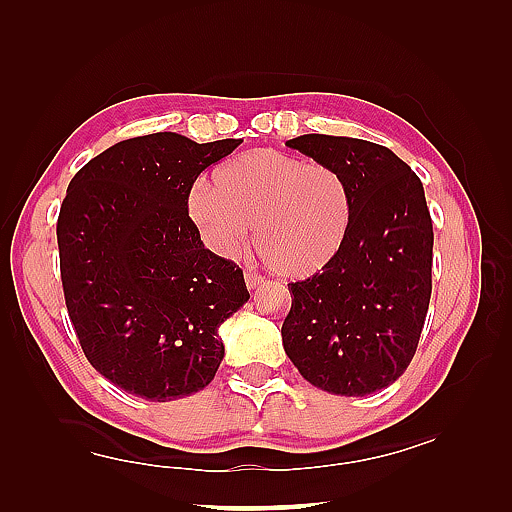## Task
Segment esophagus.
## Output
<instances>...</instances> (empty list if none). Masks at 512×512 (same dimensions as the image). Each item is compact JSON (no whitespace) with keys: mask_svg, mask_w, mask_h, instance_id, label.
I'll return each mask as SVG.
<instances>
[{"mask_svg":"<svg viewBox=\"0 0 512 512\" xmlns=\"http://www.w3.org/2000/svg\"><path fill=\"white\" fill-rule=\"evenodd\" d=\"M244 281H246V288H248V290H257L259 286L264 284V279L259 277V275H255V273H250V270L244 275Z\"/></svg>","mask_w":512,"mask_h":512,"instance_id":"obj_1","label":"esophagus"}]
</instances>
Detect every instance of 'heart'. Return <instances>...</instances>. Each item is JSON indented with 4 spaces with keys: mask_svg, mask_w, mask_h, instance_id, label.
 <instances>
[{
    "mask_svg": "<svg viewBox=\"0 0 512 512\" xmlns=\"http://www.w3.org/2000/svg\"><path fill=\"white\" fill-rule=\"evenodd\" d=\"M187 213L213 253L233 257L255 224V248L288 279H308L328 268L350 235V184L323 162L275 149H250L195 182Z\"/></svg>",
    "mask_w": 512,
    "mask_h": 512,
    "instance_id": "obj_1",
    "label": "heart"
}]
</instances>
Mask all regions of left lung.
Instances as JSON below:
<instances>
[{
	"instance_id": "8db88e82",
	"label": "left lung",
	"mask_w": 512,
	"mask_h": 512,
	"mask_svg": "<svg viewBox=\"0 0 512 512\" xmlns=\"http://www.w3.org/2000/svg\"><path fill=\"white\" fill-rule=\"evenodd\" d=\"M286 145L341 173L354 215L334 262L288 284L284 350L328 394H374L405 374L429 310L433 226L422 182L369 140L303 134Z\"/></svg>"
}]
</instances>
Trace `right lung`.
<instances>
[{"instance_id": "add662e5", "label": "right lung", "mask_w": 512, "mask_h": 512, "mask_svg": "<svg viewBox=\"0 0 512 512\" xmlns=\"http://www.w3.org/2000/svg\"><path fill=\"white\" fill-rule=\"evenodd\" d=\"M176 132L121 140L72 178L57 242L65 306L96 372L151 402L191 396L224 358L220 325L250 299L239 266L204 248L195 178L239 147Z\"/></svg>"}]
</instances>
